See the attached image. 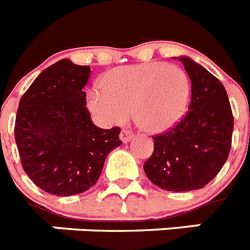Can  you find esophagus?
Masks as SVG:
<instances>
[{"instance_id": "obj_1", "label": "esophagus", "mask_w": 250, "mask_h": 250, "mask_svg": "<svg viewBox=\"0 0 250 250\" xmlns=\"http://www.w3.org/2000/svg\"><path fill=\"white\" fill-rule=\"evenodd\" d=\"M119 137H121L122 141L125 144V142L131 141L132 137H133V133H132V131H129V129H122Z\"/></svg>"}]
</instances>
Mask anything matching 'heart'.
I'll list each match as a JSON object with an SVG mask.
<instances>
[{
  "instance_id": "heart-1",
  "label": "heart",
  "mask_w": 250,
  "mask_h": 250,
  "mask_svg": "<svg viewBox=\"0 0 250 250\" xmlns=\"http://www.w3.org/2000/svg\"><path fill=\"white\" fill-rule=\"evenodd\" d=\"M189 95L186 71L164 62H150L108 71L102 87L89 91L87 102L90 110L104 121L121 123L131 112L140 128L160 133L180 121Z\"/></svg>"
}]
</instances>
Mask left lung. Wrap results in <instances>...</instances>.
Here are the masks:
<instances>
[{
  "mask_svg": "<svg viewBox=\"0 0 250 250\" xmlns=\"http://www.w3.org/2000/svg\"><path fill=\"white\" fill-rule=\"evenodd\" d=\"M183 62L192 94L188 112L169 131L154 136V152L145 163L146 177L161 189H200L217 175L231 148L232 118L220 80L188 57Z\"/></svg>",
  "mask_w": 250,
  "mask_h": 250,
  "instance_id": "1",
  "label": "left lung"
}]
</instances>
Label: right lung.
Masks as SVG:
<instances>
[{"label": "right lung", "instance_id": "obj_1", "mask_svg": "<svg viewBox=\"0 0 250 250\" xmlns=\"http://www.w3.org/2000/svg\"><path fill=\"white\" fill-rule=\"evenodd\" d=\"M89 66L61 60L34 80L19 103L15 141L22 169L56 196L79 194L98 182L108 154L121 146V128L91 121L83 86Z\"/></svg>", "mask_w": 250, "mask_h": 250}]
</instances>
